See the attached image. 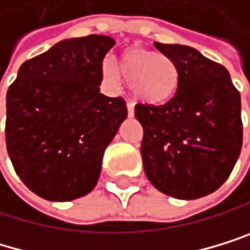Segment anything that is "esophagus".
Segmentation results:
<instances>
[{
  "mask_svg": "<svg viewBox=\"0 0 250 250\" xmlns=\"http://www.w3.org/2000/svg\"><path fill=\"white\" fill-rule=\"evenodd\" d=\"M133 112H135V109H133V104L130 101H127V115H129V117H133Z\"/></svg>",
  "mask_w": 250,
  "mask_h": 250,
  "instance_id": "34e87169",
  "label": "esophagus"
}]
</instances>
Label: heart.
<instances>
[{"instance_id": "heart-1", "label": "heart", "mask_w": 250, "mask_h": 250, "mask_svg": "<svg viewBox=\"0 0 250 250\" xmlns=\"http://www.w3.org/2000/svg\"><path fill=\"white\" fill-rule=\"evenodd\" d=\"M103 75L118 83L121 75L130 81L132 95L141 103L158 106L170 101L180 86V70L169 57L144 47H129L120 57V66L112 60L103 61Z\"/></svg>"}]
</instances>
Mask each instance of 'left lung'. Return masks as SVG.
Masks as SVG:
<instances>
[{"label":"left lung","instance_id":"1","mask_svg":"<svg viewBox=\"0 0 250 250\" xmlns=\"http://www.w3.org/2000/svg\"><path fill=\"white\" fill-rule=\"evenodd\" d=\"M155 47L177 64L180 86L166 104L135 106L144 172L166 195H209L229 178L240 157V92L226 67L193 47L161 42Z\"/></svg>","mask_w":250,"mask_h":250}]
</instances>
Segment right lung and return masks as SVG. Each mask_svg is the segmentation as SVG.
<instances>
[{"label": "right lung", "instance_id": "obj_1", "mask_svg": "<svg viewBox=\"0 0 250 250\" xmlns=\"http://www.w3.org/2000/svg\"><path fill=\"white\" fill-rule=\"evenodd\" d=\"M104 35L64 40L18 70L6 97V146L15 172L38 197L70 201L98 181L126 101L100 93Z\"/></svg>", "mask_w": 250, "mask_h": 250}]
</instances>
